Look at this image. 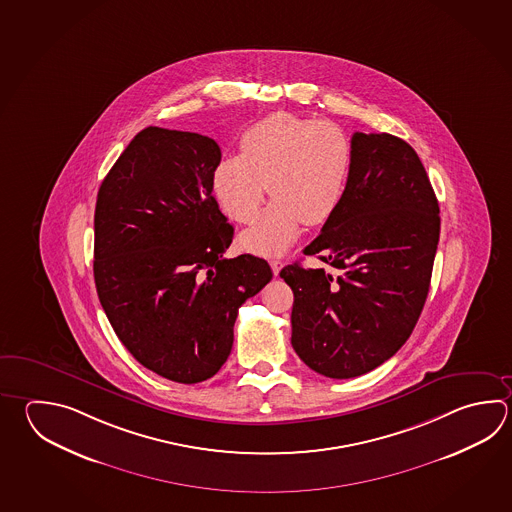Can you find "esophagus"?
I'll return each mask as SVG.
<instances>
[{"instance_id": "1", "label": "esophagus", "mask_w": 512, "mask_h": 512, "mask_svg": "<svg viewBox=\"0 0 512 512\" xmlns=\"http://www.w3.org/2000/svg\"><path fill=\"white\" fill-rule=\"evenodd\" d=\"M271 271L275 273V275H279V271L282 270V266H284V262L280 261V259H271L270 261Z\"/></svg>"}]
</instances>
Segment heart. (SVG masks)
<instances>
[{
  "label": "heart",
  "instance_id": "b5f03b06",
  "mask_svg": "<svg viewBox=\"0 0 512 512\" xmlns=\"http://www.w3.org/2000/svg\"><path fill=\"white\" fill-rule=\"evenodd\" d=\"M241 155L222 159L213 193L233 221L248 224L266 192L275 199L261 221L242 233L246 250L279 255L299 237L302 221H328L348 188L353 148L333 121L275 112L241 135Z\"/></svg>",
  "mask_w": 512,
  "mask_h": 512
}]
</instances>
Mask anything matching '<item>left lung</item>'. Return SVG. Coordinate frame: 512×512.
<instances>
[{"instance_id": "1", "label": "left lung", "mask_w": 512, "mask_h": 512, "mask_svg": "<svg viewBox=\"0 0 512 512\" xmlns=\"http://www.w3.org/2000/svg\"><path fill=\"white\" fill-rule=\"evenodd\" d=\"M342 203L306 255L335 273L280 270L293 290L291 346L328 378H353L393 357L413 333L429 293L440 208L424 164L391 134L351 137Z\"/></svg>"}]
</instances>
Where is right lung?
Returning a JSON list of instances; mask_svg holds the SVG:
<instances>
[{
    "label": "right lung",
    "mask_w": 512,
    "mask_h": 512,
    "mask_svg": "<svg viewBox=\"0 0 512 512\" xmlns=\"http://www.w3.org/2000/svg\"><path fill=\"white\" fill-rule=\"evenodd\" d=\"M219 163L210 137L148 126L97 192L99 302L135 360L179 384L221 369L239 308L273 277L259 257H222L233 226L212 195Z\"/></svg>",
    "instance_id": "1"
}]
</instances>
